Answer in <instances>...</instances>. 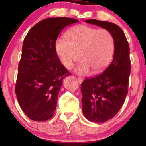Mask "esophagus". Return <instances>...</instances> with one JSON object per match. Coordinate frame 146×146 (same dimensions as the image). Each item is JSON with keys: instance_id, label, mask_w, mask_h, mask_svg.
I'll use <instances>...</instances> for the list:
<instances>
[{"instance_id": "34e87169", "label": "esophagus", "mask_w": 146, "mask_h": 146, "mask_svg": "<svg viewBox=\"0 0 146 146\" xmlns=\"http://www.w3.org/2000/svg\"><path fill=\"white\" fill-rule=\"evenodd\" d=\"M78 80L80 83H82L83 82V78H78Z\"/></svg>"}]
</instances>
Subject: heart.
<instances>
[{
  "instance_id": "heart-1",
  "label": "heart",
  "mask_w": 146,
  "mask_h": 146,
  "mask_svg": "<svg viewBox=\"0 0 146 146\" xmlns=\"http://www.w3.org/2000/svg\"><path fill=\"white\" fill-rule=\"evenodd\" d=\"M66 38L56 40L55 50L62 65L67 69L80 60L75 71L86 74L91 71L98 74L104 71L111 62L115 51V39L105 29L78 25L68 30Z\"/></svg>"
}]
</instances>
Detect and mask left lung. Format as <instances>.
<instances>
[{
    "instance_id": "1",
    "label": "left lung",
    "mask_w": 146,
    "mask_h": 146,
    "mask_svg": "<svg viewBox=\"0 0 146 146\" xmlns=\"http://www.w3.org/2000/svg\"><path fill=\"white\" fill-rule=\"evenodd\" d=\"M85 22L108 30L115 39L113 59L108 67L95 78H86L81 84L84 115L90 121L100 123L113 118L125 102L131 67L130 47L118 25L95 19Z\"/></svg>"
}]
</instances>
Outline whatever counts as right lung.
<instances>
[{
  "label": "right lung",
  "instance_id": "right-lung-1",
  "mask_svg": "<svg viewBox=\"0 0 146 146\" xmlns=\"http://www.w3.org/2000/svg\"><path fill=\"white\" fill-rule=\"evenodd\" d=\"M71 18H48L29 30L23 42L15 92L21 109L30 119H51L64 77L71 75L58 58L55 44Z\"/></svg>",
  "mask_w": 146,
  "mask_h": 146
}]
</instances>
